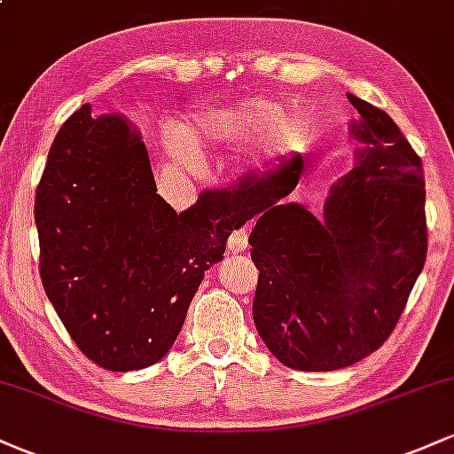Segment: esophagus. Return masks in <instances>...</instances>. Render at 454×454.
Instances as JSON below:
<instances>
[{"mask_svg":"<svg viewBox=\"0 0 454 454\" xmlns=\"http://www.w3.org/2000/svg\"><path fill=\"white\" fill-rule=\"evenodd\" d=\"M247 228H239V231H234L231 234V239H228V249H231V252H243V249L247 247Z\"/></svg>","mask_w":454,"mask_h":454,"instance_id":"obj_1","label":"esophagus"}]
</instances>
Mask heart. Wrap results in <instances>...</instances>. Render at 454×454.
<instances>
[{"instance_id": "b5f03b06", "label": "heart", "mask_w": 454, "mask_h": 454, "mask_svg": "<svg viewBox=\"0 0 454 454\" xmlns=\"http://www.w3.org/2000/svg\"><path fill=\"white\" fill-rule=\"evenodd\" d=\"M254 134L249 158L256 166H270L290 155L303 143L305 128L299 119L284 113L279 102L269 98H252L231 106L198 111L185 126H170L164 134L168 160L175 168L192 173L200 166L198 149L231 143Z\"/></svg>"}]
</instances>
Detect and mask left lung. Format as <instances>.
I'll return each instance as SVG.
<instances>
[{
    "label": "left lung",
    "mask_w": 454,
    "mask_h": 454,
    "mask_svg": "<svg viewBox=\"0 0 454 454\" xmlns=\"http://www.w3.org/2000/svg\"><path fill=\"white\" fill-rule=\"evenodd\" d=\"M364 147L331 187L320 217L284 198L296 164L213 190L243 222L258 269L254 325L286 367L333 372L376 352L403 314L425 267L423 161L387 113L348 93Z\"/></svg>",
    "instance_id": "8db88e82"
}]
</instances>
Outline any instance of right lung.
I'll return each mask as SVG.
<instances>
[{
	"label": "right lung",
	"mask_w": 454,
	"mask_h": 454,
	"mask_svg": "<svg viewBox=\"0 0 454 454\" xmlns=\"http://www.w3.org/2000/svg\"><path fill=\"white\" fill-rule=\"evenodd\" d=\"M138 129L85 104L61 126L35 192L40 278L78 350L108 372L166 356L239 213L202 192L176 213L155 194Z\"/></svg>",
	"instance_id": "add662e5"
}]
</instances>
